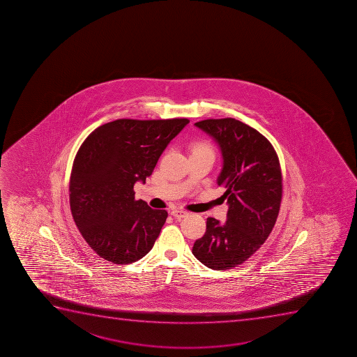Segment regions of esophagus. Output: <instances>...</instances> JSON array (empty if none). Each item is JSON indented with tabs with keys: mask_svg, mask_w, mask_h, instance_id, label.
<instances>
[{
	"mask_svg": "<svg viewBox=\"0 0 357 357\" xmlns=\"http://www.w3.org/2000/svg\"><path fill=\"white\" fill-rule=\"evenodd\" d=\"M171 215H172L174 219L181 220L188 215V212H185L183 209H174V211L171 212Z\"/></svg>",
	"mask_w": 357,
	"mask_h": 357,
	"instance_id": "esophagus-1",
	"label": "esophagus"
}]
</instances>
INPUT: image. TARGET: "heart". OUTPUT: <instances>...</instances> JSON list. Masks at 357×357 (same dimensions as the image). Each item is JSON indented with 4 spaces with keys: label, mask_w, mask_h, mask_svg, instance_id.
Returning <instances> with one entry per match:
<instances>
[{
    "label": "heart",
    "mask_w": 357,
    "mask_h": 357,
    "mask_svg": "<svg viewBox=\"0 0 357 357\" xmlns=\"http://www.w3.org/2000/svg\"><path fill=\"white\" fill-rule=\"evenodd\" d=\"M193 152H211V153H214L212 145L209 144L208 142H198V143L192 145V153Z\"/></svg>",
    "instance_id": "b5f03b06"
}]
</instances>
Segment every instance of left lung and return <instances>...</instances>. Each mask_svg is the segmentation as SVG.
Instances as JSON below:
<instances>
[{"mask_svg": "<svg viewBox=\"0 0 357 357\" xmlns=\"http://www.w3.org/2000/svg\"><path fill=\"white\" fill-rule=\"evenodd\" d=\"M195 127L219 144L222 169L218 185L226 188V223L208 218L206 233L192 252L213 270L242 264L264 243L275 227L282 202L278 155L266 138L235 119H209Z\"/></svg>", "mask_w": 357, "mask_h": 357, "instance_id": "left-lung-1", "label": "left lung"}]
</instances>
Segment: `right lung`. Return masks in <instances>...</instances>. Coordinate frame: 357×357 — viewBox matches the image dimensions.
Segmentation results:
<instances>
[{"instance_id": "obj_1", "label": "right lung", "mask_w": 357, "mask_h": 357, "mask_svg": "<svg viewBox=\"0 0 357 357\" xmlns=\"http://www.w3.org/2000/svg\"><path fill=\"white\" fill-rule=\"evenodd\" d=\"M188 119H120L96 128L75 155L70 206L79 231L100 257L129 264L151 250L167 212L135 200L166 146Z\"/></svg>"}]
</instances>
